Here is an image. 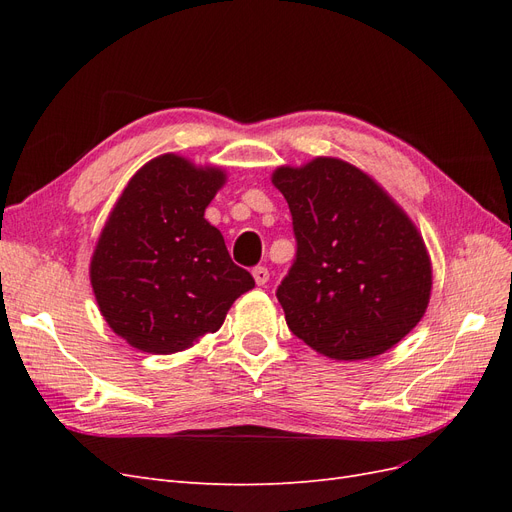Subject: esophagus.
<instances>
[{
  "instance_id": "obj_1",
  "label": "esophagus",
  "mask_w": 512,
  "mask_h": 512,
  "mask_svg": "<svg viewBox=\"0 0 512 512\" xmlns=\"http://www.w3.org/2000/svg\"><path fill=\"white\" fill-rule=\"evenodd\" d=\"M252 275H254V280H256L258 286H265L269 282V269L267 267H256L252 271Z\"/></svg>"
}]
</instances>
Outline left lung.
<instances>
[{
  "label": "left lung",
  "instance_id": "1",
  "mask_svg": "<svg viewBox=\"0 0 512 512\" xmlns=\"http://www.w3.org/2000/svg\"><path fill=\"white\" fill-rule=\"evenodd\" d=\"M297 260L277 288L288 329L335 361L391 350L427 312L431 258L421 232L382 185L354 164L318 156L277 166Z\"/></svg>",
  "mask_w": 512,
  "mask_h": 512
}]
</instances>
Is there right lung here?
I'll use <instances>...</instances> for the list:
<instances>
[{
    "instance_id": "1",
    "label": "right lung",
    "mask_w": 512,
    "mask_h": 512,
    "mask_svg": "<svg viewBox=\"0 0 512 512\" xmlns=\"http://www.w3.org/2000/svg\"><path fill=\"white\" fill-rule=\"evenodd\" d=\"M226 170L162 153L132 175L89 262L100 314L149 354L188 350L218 331L254 277L230 260L205 209Z\"/></svg>"
}]
</instances>
